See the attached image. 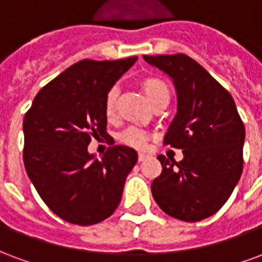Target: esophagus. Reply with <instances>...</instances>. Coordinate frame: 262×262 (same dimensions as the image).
<instances>
[{"mask_svg":"<svg viewBox=\"0 0 262 262\" xmlns=\"http://www.w3.org/2000/svg\"><path fill=\"white\" fill-rule=\"evenodd\" d=\"M148 156L146 153H139V161H144V160H147Z\"/></svg>","mask_w":262,"mask_h":262,"instance_id":"esophagus-1","label":"esophagus"}]
</instances>
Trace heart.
<instances>
[{
  "label": "heart",
  "instance_id": "heart-1",
  "mask_svg": "<svg viewBox=\"0 0 262 262\" xmlns=\"http://www.w3.org/2000/svg\"><path fill=\"white\" fill-rule=\"evenodd\" d=\"M140 85H142L143 92L148 98V101L153 103V106H159L161 103H168V101H170V88L163 78L156 77V75H148L140 81ZM118 97H119L118 86H111L106 92V95H105V99H103V111H105V115L108 118H112L116 112ZM148 139H150V135L147 132L137 127V126L127 127L120 135V140L125 144L137 148L144 147L147 144Z\"/></svg>",
  "mask_w": 262,
  "mask_h": 262
}]
</instances>
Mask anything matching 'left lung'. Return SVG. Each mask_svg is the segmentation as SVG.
I'll return each instance as SVG.
<instances>
[{
  "label": "left lung",
  "instance_id": "8db88e82",
  "mask_svg": "<svg viewBox=\"0 0 262 262\" xmlns=\"http://www.w3.org/2000/svg\"><path fill=\"white\" fill-rule=\"evenodd\" d=\"M144 60L174 81L178 111L164 144L184 153L180 163L157 156L163 171L151 182L154 201L176 219H206L225 205L242 177L244 123L229 91L189 56Z\"/></svg>",
  "mask_w": 262,
  "mask_h": 262
}]
</instances>
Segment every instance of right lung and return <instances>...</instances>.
<instances>
[{
  "mask_svg": "<svg viewBox=\"0 0 262 262\" xmlns=\"http://www.w3.org/2000/svg\"><path fill=\"white\" fill-rule=\"evenodd\" d=\"M136 60H81L43 86L25 114L26 174L49 209L69 223L109 217L136 164L137 153L127 146H111L101 160L86 150L92 137H109L103 99Z\"/></svg>",
  "mask_w": 262,
  "mask_h": 262,
  "instance_id": "right-lung-1",
  "label": "right lung"
}]
</instances>
